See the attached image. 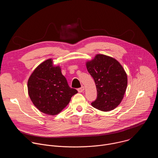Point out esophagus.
Instances as JSON below:
<instances>
[{
    "instance_id": "34e87169",
    "label": "esophagus",
    "mask_w": 158,
    "mask_h": 158,
    "mask_svg": "<svg viewBox=\"0 0 158 158\" xmlns=\"http://www.w3.org/2000/svg\"><path fill=\"white\" fill-rule=\"evenodd\" d=\"M84 87L82 85L81 87H80L77 89V91H78L79 93H82V92L84 91Z\"/></svg>"
}]
</instances>
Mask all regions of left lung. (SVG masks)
Segmentation results:
<instances>
[{"label":"left lung","mask_w":158,"mask_h":158,"mask_svg":"<svg viewBox=\"0 0 158 158\" xmlns=\"http://www.w3.org/2000/svg\"><path fill=\"white\" fill-rule=\"evenodd\" d=\"M86 67L97 89V99L91 105L105 112L117 107L123 99L127 85V74L123 66L114 58L98 54L86 62Z\"/></svg>","instance_id":"obj_1"}]
</instances>
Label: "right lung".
Masks as SVG:
<instances>
[{"instance_id": "right-lung-1", "label": "right lung", "mask_w": 158, "mask_h": 158, "mask_svg": "<svg viewBox=\"0 0 158 158\" xmlns=\"http://www.w3.org/2000/svg\"><path fill=\"white\" fill-rule=\"evenodd\" d=\"M28 93L34 105L42 112L54 116L67 106L77 93L71 88L60 67L54 66L51 59L39 64L27 82Z\"/></svg>"}]
</instances>
